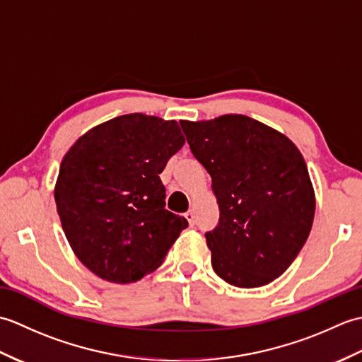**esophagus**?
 <instances>
[{
    "mask_svg": "<svg viewBox=\"0 0 362 362\" xmlns=\"http://www.w3.org/2000/svg\"><path fill=\"white\" fill-rule=\"evenodd\" d=\"M185 218H187V221L189 222V226H193V224H194L196 214H194V211H193V210H188V211L185 213Z\"/></svg>",
    "mask_w": 362,
    "mask_h": 362,
    "instance_id": "34e87169",
    "label": "esophagus"
}]
</instances>
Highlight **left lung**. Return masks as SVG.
<instances>
[{"instance_id":"obj_1","label":"left lung","mask_w":362,"mask_h":362,"mask_svg":"<svg viewBox=\"0 0 362 362\" xmlns=\"http://www.w3.org/2000/svg\"><path fill=\"white\" fill-rule=\"evenodd\" d=\"M180 124L219 205V224L205 233L214 272L238 288L279 279L308 240L316 211L303 156L245 115Z\"/></svg>"}]
</instances>
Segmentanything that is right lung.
Segmentation results:
<instances>
[{"label":"right lung","mask_w":362,"mask_h":362,"mask_svg":"<svg viewBox=\"0 0 362 362\" xmlns=\"http://www.w3.org/2000/svg\"><path fill=\"white\" fill-rule=\"evenodd\" d=\"M185 144L177 121L121 115L76 141L60 163L54 199L81 263L110 283L156 271L188 221L165 209L160 180Z\"/></svg>","instance_id":"right-lung-1"}]
</instances>
